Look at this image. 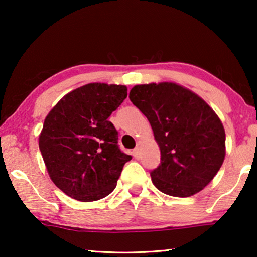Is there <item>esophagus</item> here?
I'll list each match as a JSON object with an SVG mask.
<instances>
[{
  "mask_svg": "<svg viewBox=\"0 0 257 257\" xmlns=\"http://www.w3.org/2000/svg\"><path fill=\"white\" fill-rule=\"evenodd\" d=\"M132 153H133V157H135L136 159H139V158H140V149H139V147H136V149L133 150Z\"/></svg>",
  "mask_w": 257,
  "mask_h": 257,
  "instance_id": "obj_1",
  "label": "esophagus"
}]
</instances>
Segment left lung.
<instances>
[{
  "label": "left lung",
  "mask_w": 257,
  "mask_h": 257,
  "mask_svg": "<svg viewBox=\"0 0 257 257\" xmlns=\"http://www.w3.org/2000/svg\"><path fill=\"white\" fill-rule=\"evenodd\" d=\"M128 97L149 119L160 147V165L151 172L153 185L178 198L202 191L226 156V133L213 108L191 90L168 82L136 85Z\"/></svg>",
  "instance_id": "1"
}]
</instances>
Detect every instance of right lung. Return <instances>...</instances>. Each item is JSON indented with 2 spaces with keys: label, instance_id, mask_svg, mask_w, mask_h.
I'll list each match as a JSON object with an SVG mask.
<instances>
[{
  "label": "right lung",
  "instance_id": "1",
  "mask_svg": "<svg viewBox=\"0 0 257 257\" xmlns=\"http://www.w3.org/2000/svg\"><path fill=\"white\" fill-rule=\"evenodd\" d=\"M127 97L125 85L90 83L65 94L49 112L40 151L52 182L82 202L113 192L124 165L118 132L107 119Z\"/></svg>",
  "mask_w": 257,
  "mask_h": 257
}]
</instances>
